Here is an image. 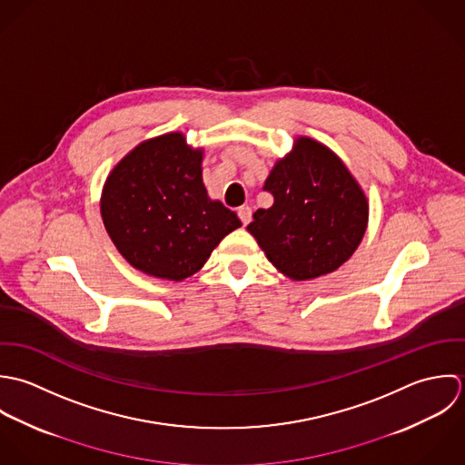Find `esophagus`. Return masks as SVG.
I'll use <instances>...</instances> for the list:
<instances>
[{
    "label": "esophagus",
    "mask_w": 465,
    "mask_h": 465,
    "mask_svg": "<svg viewBox=\"0 0 465 465\" xmlns=\"http://www.w3.org/2000/svg\"><path fill=\"white\" fill-rule=\"evenodd\" d=\"M237 213H239V219L242 221L244 226L252 221V208H250V206H241V208L237 210Z\"/></svg>",
    "instance_id": "esophagus-1"
}]
</instances>
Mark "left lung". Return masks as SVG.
<instances>
[{
  "instance_id": "1",
  "label": "left lung",
  "mask_w": 465,
  "mask_h": 465,
  "mask_svg": "<svg viewBox=\"0 0 465 465\" xmlns=\"http://www.w3.org/2000/svg\"><path fill=\"white\" fill-rule=\"evenodd\" d=\"M264 190L273 195V206L257 210L248 232L285 277L327 275L360 246L369 221L367 197L325 145L298 138Z\"/></svg>"
}]
</instances>
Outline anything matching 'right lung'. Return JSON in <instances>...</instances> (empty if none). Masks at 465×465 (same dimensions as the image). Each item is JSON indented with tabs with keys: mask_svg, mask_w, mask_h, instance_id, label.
<instances>
[{
	"mask_svg": "<svg viewBox=\"0 0 465 465\" xmlns=\"http://www.w3.org/2000/svg\"><path fill=\"white\" fill-rule=\"evenodd\" d=\"M203 151L171 133L133 149L102 190L104 226L124 259L158 279L183 280L203 268L224 235L241 226L212 201L201 178Z\"/></svg>",
	"mask_w": 465,
	"mask_h": 465,
	"instance_id": "add662e5",
	"label": "right lung"
}]
</instances>
